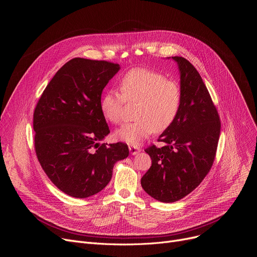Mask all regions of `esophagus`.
<instances>
[{
	"mask_svg": "<svg viewBox=\"0 0 257 257\" xmlns=\"http://www.w3.org/2000/svg\"><path fill=\"white\" fill-rule=\"evenodd\" d=\"M129 151L132 156H135L140 152V149L138 148V146H135V145H129Z\"/></svg>",
	"mask_w": 257,
	"mask_h": 257,
	"instance_id": "esophagus-1",
	"label": "esophagus"
}]
</instances>
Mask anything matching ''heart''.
Masks as SVG:
<instances>
[{
  "instance_id": "b5f03b06",
  "label": "heart",
  "mask_w": 257,
  "mask_h": 257,
  "mask_svg": "<svg viewBox=\"0 0 257 257\" xmlns=\"http://www.w3.org/2000/svg\"><path fill=\"white\" fill-rule=\"evenodd\" d=\"M121 92L106 90L100 100L104 118L113 124H120L124 105L138 102L135 122L120 128L117 137L129 144H139L155 131L167 130L176 120L182 102L181 87L175 80L162 73L145 68H134L123 75Z\"/></svg>"
}]
</instances>
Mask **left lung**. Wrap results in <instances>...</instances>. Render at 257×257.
<instances>
[{"label": "left lung", "instance_id": "8db88e82", "mask_svg": "<svg viewBox=\"0 0 257 257\" xmlns=\"http://www.w3.org/2000/svg\"><path fill=\"white\" fill-rule=\"evenodd\" d=\"M179 65L182 102L174 123L145 150L152 167L141 178L144 191L162 202H175L192 192L210 171L221 132V121L198 71L186 59Z\"/></svg>", "mask_w": 257, "mask_h": 257}]
</instances>
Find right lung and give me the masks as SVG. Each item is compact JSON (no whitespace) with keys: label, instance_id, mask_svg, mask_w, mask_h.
<instances>
[{"label":"right lung","instance_id":"obj_1","mask_svg":"<svg viewBox=\"0 0 257 257\" xmlns=\"http://www.w3.org/2000/svg\"><path fill=\"white\" fill-rule=\"evenodd\" d=\"M119 69L107 61L72 59L59 69L34 108L36 157L54 185L72 197L101 191L115 163L129 156L126 143L99 144L109 133L101 92Z\"/></svg>","mask_w":257,"mask_h":257}]
</instances>
